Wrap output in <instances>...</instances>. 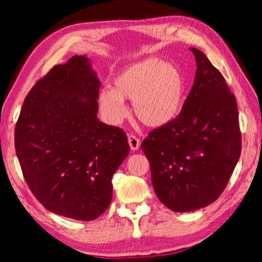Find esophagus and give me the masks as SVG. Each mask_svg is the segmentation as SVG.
Instances as JSON below:
<instances>
[{"label": "esophagus", "instance_id": "esophagus-1", "mask_svg": "<svg viewBox=\"0 0 262 262\" xmlns=\"http://www.w3.org/2000/svg\"><path fill=\"white\" fill-rule=\"evenodd\" d=\"M128 144H130L131 150H138L141 146V141L135 135H128Z\"/></svg>", "mask_w": 262, "mask_h": 262}]
</instances>
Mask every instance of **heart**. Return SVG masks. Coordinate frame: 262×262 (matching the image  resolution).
<instances>
[{
    "label": "heart",
    "mask_w": 262,
    "mask_h": 262,
    "mask_svg": "<svg viewBox=\"0 0 262 262\" xmlns=\"http://www.w3.org/2000/svg\"><path fill=\"white\" fill-rule=\"evenodd\" d=\"M114 88L99 94L107 119L119 124L127 114L124 100L134 101V111L148 126L169 124L180 114L185 102L186 80L178 67L159 59H146L121 70L114 77Z\"/></svg>",
    "instance_id": "heart-1"
}]
</instances>
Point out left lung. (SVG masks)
<instances>
[{"label": "left lung", "instance_id": "left-lung-1", "mask_svg": "<svg viewBox=\"0 0 262 262\" xmlns=\"http://www.w3.org/2000/svg\"><path fill=\"white\" fill-rule=\"evenodd\" d=\"M193 87L179 116L142 142L157 198L175 212L213 203L227 187L241 155L235 95L223 75L194 48Z\"/></svg>", "mask_w": 262, "mask_h": 262}]
</instances>
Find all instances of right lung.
<instances>
[{"mask_svg": "<svg viewBox=\"0 0 262 262\" xmlns=\"http://www.w3.org/2000/svg\"><path fill=\"white\" fill-rule=\"evenodd\" d=\"M99 91L87 57H71L35 82L15 126V151L33 195L78 221L105 212L114 171L130 152L124 130L96 117Z\"/></svg>", "mask_w": 262, "mask_h": 262, "instance_id": "1", "label": "right lung"}]
</instances>
